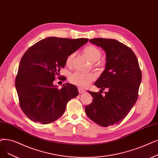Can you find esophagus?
Wrapping results in <instances>:
<instances>
[{"label":"esophagus","mask_w":158,"mask_h":158,"mask_svg":"<svg viewBox=\"0 0 158 158\" xmlns=\"http://www.w3.org/2000/svg\"><path fill=\"white\" fill-rule=\"evenodd\" d=\"M78 91L79 94H83L85 92V90L83 88H78Z\"/></svg>","instance_id":"esophagus-1"}]
</instances>
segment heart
I'll return each instance as SVG.
<instances>
[{"mask_svg":"<svg viewBox=\"0 0 158 158\" xmlns=\"http://www.w3.org/2000/svg\"><path fill=\"white\" fill-rule=\"evenodd\" d=\"M84 53L90 59L92 62H96L100 59L101 57V52L95 46H88L83 50ZM75 56V53H70L66 57V64L67 66H70ZM96 78L95 73L93 72L90 73H81L75 72L70 75L69 79L72 83L81 87H86L90 85Z\"/></svg>","mask_w":158,"mask_h":158,"instance_id":"b5f03b06","label":"heart"}]
</instances>
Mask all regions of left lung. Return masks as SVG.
<instances>
[{"label":"left lung","mask_w":158,"mask_h":158,"mask_svg":"<svg viewBox=\"0 0 158 158\" xmlns=\"http://www.w3.org/2000/svg\"><path fill=\"white\" fill-rule=\"evenodd\" d=\"M90 42L106 52L105 70L94 85L101 89L100 92L105 89L108 91L105 96L88 91L93 101L85 107V112L102 127L118 124L138 98L142 75L138 59L129 47L117 40L95 38Z\"/></svg>","instance_id":"obj_1"}]
</instances>
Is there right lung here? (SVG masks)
Masks as SVG:
<instances>
[{
	"mask_svg": "<svg viewBox=\"0 0 158 158\" xmlns=\"http://www.w3.org/2000/svg\"><path fill=\"white\" fill-rule=\"evenodd\" d=\"M88 39L50 37L40 40L27 50L20 60L15 79L19 105L33 122L48 124L59 119L67 102L79 94L70 83L58 89L56 75L65 66L66 57Z\"/></svg>",
	"mask_w": 158,
	"mask_h": 158,
	"instance_id": "add662e5",
	"label": "right lung"
}]
</instances>
